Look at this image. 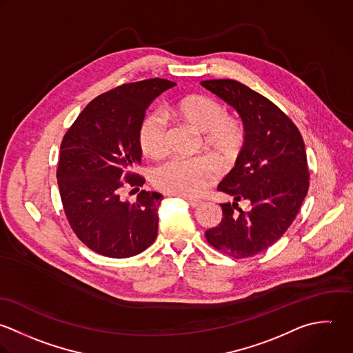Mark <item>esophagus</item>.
<instances>
[{"label":"esophagus","instance_id":"34e87169","mask_svg":"<svg viewBox=\"0 0 353 353\" xmlns=\"http://www.w3.org/2000/svg\"><path fill=\"white\" fill-rule=\"evenodd\" d=\"M185 202H187L191 208H198L199 205H202V201H201V199H194V198H187Z\"/></svg>","mask_w":353,"mask_h":353}]
</instances>
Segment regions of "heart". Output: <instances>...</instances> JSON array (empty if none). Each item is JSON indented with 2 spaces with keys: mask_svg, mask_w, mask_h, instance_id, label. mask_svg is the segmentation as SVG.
<instances>
[{
  "mask_svg": "<svg viewBox=\"0 0 353 353\" xmlns=\"http://www.w3.org/2000/svg\"><path fill=\"white\" fill-rule=\"evenodd\" d=\"M172 114L201 134H205L206 148L224 165L236 161L245 143L242 123L227 117L217 100L191 94L180 99ZM139 144L144 155L159 158L166 151V123L158 114H148L139 129ZM214 176V169L205 159H173L154 170L152 181L163 192L177 196H196Z\"/></svg>",
  "mask_w": 353,
  "mask_h": 353,
  "instance_id": "1",
  "label": "heart"
}]
</instances>
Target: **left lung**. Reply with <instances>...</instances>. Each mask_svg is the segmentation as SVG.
<instances>
[{
    "label": "left lung",
    "instance_id": "1",
    "mask_svg": "<svg viewBox=\"0 0 353 353\" xmlns=\"http://www.w3.org/2000/svg\"><path fill=\"white\" fill-rule=\"evenodd\" d=\"M201 85L238 112L246 133L234 169L217 187L232 202L220 203L221 223L205 235L227 256L250 257L274 245L301 208L310 187L305 145L292 119L249 86L234 79Z\"/></svg>",
    "mask_w": 353,
    "mask_h": 353
}]
</instances>
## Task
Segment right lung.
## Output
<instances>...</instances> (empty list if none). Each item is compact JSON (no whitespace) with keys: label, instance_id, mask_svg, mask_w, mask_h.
<instances>
[{"label":"right lung","instance_id":"obj_1","mask_svg":"<svg viewBox=\"0 0 353 353\" xmlns=\"http://www.w3.org/2000/svg\"><path fill=\"white\" fill-rule=\"evenodd\" d=\"M174 85L152 78L100 94L63 137L57 166L63 208L75 235L101 256L132 257L157 238L162 195L141 191L129 203L121 188L123 181L144 184L133 172L141 161L139 129L150 104Z\"/></svg>","mask_w":353,"mask_h":353}]
</instances>
